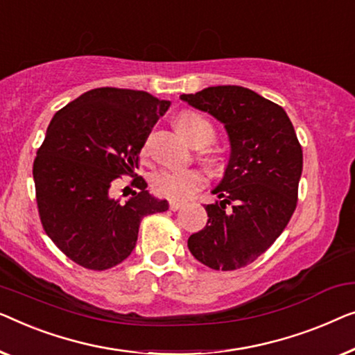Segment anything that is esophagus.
Masks as SVG:
<instances>
[{
  "label": "esophagus",
  "mask_w": 355,
  "mask_h": 355,
  "mask_svg": "<svg viewBox=\"0 0 355 355\" xmlns=\"http://www.w3.org/2000/svg\"><path fill=\"white\" fill-rule=\"evenodd\" d=\"M183 204L182 202H178V201H171L168 202V209H171V211H178L180 207H182Z\"/></svg>",
  "instance_id": "34e87169"
}]
</instances>
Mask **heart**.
I'll list each match as a JSON object with an SVG mask.
<instances>
[{
    "mask_svg": "<svg viewBox=\"0 0 355 355\" xmlns=\"http://www.w3.org/2000/svg\"><path fill=\"white\" fill-rule=\"evenodd\" d=\"M177 127L184 138L193 144H207L214 138V128L206 119L193 112H183ZM206 183V175L198 168L162 167L153 173L151 187L157 196L183 201L199 191Z\"/></svg>",
    "mask_w": 355,
    "mask_h": 355,
    "instance_id": "obj_1",
    "label": "heart"
}]
</instances>
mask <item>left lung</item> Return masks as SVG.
Wrapping results in <instances>:
<instances>
[{"label":"left lung","mask_w":355,"mask_h":355,"mask_svg":"<svg viewBox=\"0 0 355 355\" xmlns=\"http://www.w3.org/2000/svg\"><path fill=\"white\" fill-rule=\"evenodd\" d=\"M183 101L220 121L228 133L225 175L207 204V223L188 249L214 270H236L267 251L286 228L297 204L302 148L284 109L252 89L222 85Z\"/></svg>","instance_id":"8db88e82"}]
</instances>
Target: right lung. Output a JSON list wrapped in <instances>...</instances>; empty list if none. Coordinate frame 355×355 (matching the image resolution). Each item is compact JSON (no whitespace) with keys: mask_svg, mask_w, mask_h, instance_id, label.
<instances>
[{"mask_svg":"<svg viewBox=\"0 0 355 355\" xmlns=\"http://www.w3.org/2000/svg\"><path fill=\"white\" fill-rule=\"evenodd\" d=\"M171 101L127 88H94L54 114L33 161L43 230L78 266L107 270L132 254L143 217L166 212L135 173L139 151ZM135 176L127 203L108 196L110 184Z\"/></svg>","mask_w":355,"mask_h":355,"instance_id":"1","label":"right lung"}]
</instances>
